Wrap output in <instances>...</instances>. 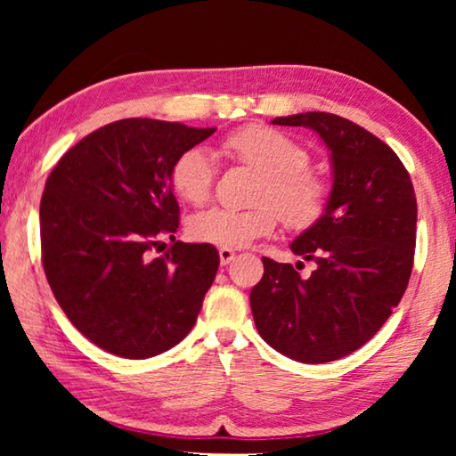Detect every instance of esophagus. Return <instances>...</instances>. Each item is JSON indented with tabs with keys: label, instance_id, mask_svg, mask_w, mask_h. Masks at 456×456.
Returning a JSON list of instances; mask_svg holds the SVG:
<instances>
[{
	"label": "esophagus",
	"instance_id": "1",
	"mask_svg": "<svg viewBox=\"0 0 456 456\" xmlns=\"http://www.w3.org/2000/svg\"><path fill=\"white\" fill-rule=\"evenodd\" d=\"M235 257V251L233 249H219V259H221V265H227L231 259Z\"/></svg>",
	"mask_w": 456,
	"mask_h": 456
}]
</instances>
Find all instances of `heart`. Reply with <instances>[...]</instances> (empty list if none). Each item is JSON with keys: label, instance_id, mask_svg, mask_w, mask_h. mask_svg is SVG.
Segmentation results:
<instances>
[{"label": "heart", "instance_id": "1", "mask_svg": "<svg viewBox=\"0 0 456 456\" xmlns=\"http://www.w3.org/2000/svg\"><path fill=\"white\" fill-rule=\"evenodd\" d=\"M221 154L261 175L256 205L247 211L213 207L189 221V235L221 249H241L259 237L272 235L277 223L291 231H307L326 217L331 187L326 176L307 167L310 154L297 141L267 125H247L227 134ZM215 183L211 154L187 149L171 167L175 195L189 205L209 200Z\"/></svg>", "mask_w": 456, "mask_h": 456}]
</instances>
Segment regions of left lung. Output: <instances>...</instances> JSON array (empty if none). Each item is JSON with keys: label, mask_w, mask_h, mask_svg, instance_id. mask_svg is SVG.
Instances as JSON below:
<instances>
[{"label": "left lung", "mask_w": 456, "mask_h": 456, "mask_svg": "<svg viewBox=\"0 0 456 456\" xmlns=\"http://www.w3.org/2000/svg\"><path fill=\"white\" fill-rule=\"evenodd\" d=\"M273 125L315 130L331 152L334 184L326 217L291 243L315 264L312 275L264 257L251 312L272 348L323 364L362 348L403 299L414 264L416 195L396 152L348 118L305 112Z\"/></svg>", "instance_id": "obj_1"}]
</instances>
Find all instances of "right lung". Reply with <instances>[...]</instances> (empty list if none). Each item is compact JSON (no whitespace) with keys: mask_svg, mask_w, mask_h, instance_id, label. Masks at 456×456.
<instances>
[{"mask_svg":"<svg viewBox=\"0 0 456 456\" xmlns=\"http://www.w3.org/2000/svg\"><path fill=\"white\" fill-rule=\"evenodd\" d=\"M217 128L125 118L72 146L45 181L42 264L53 297L92 344L122 358L167 352L195 326L219 269L209 243L175 241L171 167Z\"/></svg>","mask_w":456,"mask_h":456,"instance_id":"add662e5","label":"right lung"}]
</instances>
